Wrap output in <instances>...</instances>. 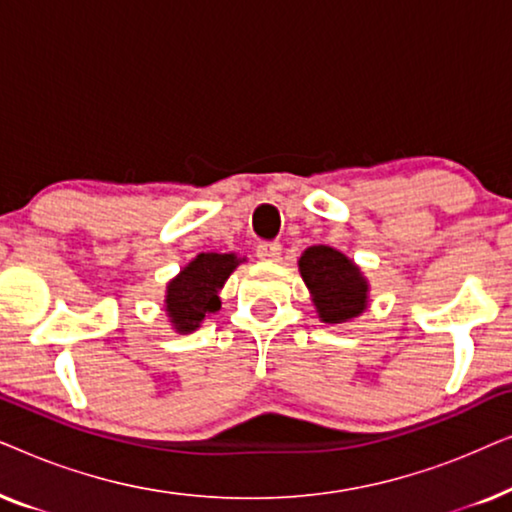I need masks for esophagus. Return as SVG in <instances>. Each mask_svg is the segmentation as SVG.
<instances>
[{"instance_id":"obj_1","label":"esophagus","mask_w":512,"mask_h":512,"mask_svg":"<svg viewBox=\"0 0 512 512\" xmlns=\"http://www.w3.org/2000/svg\"><path fill=\"white\" fill-rule=\"evenodd\" d=\"M256 256L261 258V261H268V263L277 261V258L282 256V244H279V242H261L256 247Z\"/></svg>"}]
</instances>
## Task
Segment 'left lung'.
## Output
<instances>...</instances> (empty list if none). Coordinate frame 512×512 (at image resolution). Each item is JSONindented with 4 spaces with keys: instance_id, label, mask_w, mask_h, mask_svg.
<instances>
[{
    "instance_id": "left-lung-1",
    "label": "left lung",
    "mask_w": 512,
    "mask_h": 512,
    "mask_svg": "<svg viewBox=\"0 0 512 512\" xmlns=\"http://www.w3.org/2000/svg\"><path fill=\"white\" fill-rule=\"evenodd\" d=\"M298 272L324 324H347L368 310V279L342 251L326 244L307 247L298 258Z\"/></svg>"
}]
</instances>
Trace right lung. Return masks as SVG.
<instances>
[{
    "label": "right lung",
    "mask_w": 512,
    "mask_h": 512,
    "mask_svg": "<svg viewBox=\"0 0 512 512\" xmlns=\"http://www.w3.org/2000/svg\"><path fill=\"white\" fill-rule=\"evenodd\" d=\"M247 258L237 254H216L205 251L179 270L165 286L163 312L172 331L181 335L198 331L202 321L221 307L219 291L235 268Z\"/></svg>",
    "instance_id": "obj_1"
}]
</instances>
